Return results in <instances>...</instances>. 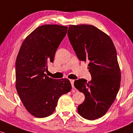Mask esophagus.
Listing matches in <instances>:
<instances>
[{
	"mask_svg": "<svg viewBox=\"0 0 133 133\" xmlns=\"http://www.w3.org/2000/svg\"><path fill=\"white\" fill-rule=\"evenodd\" d=\"M70 82H71V85H72V88H74V80H72V79H71V80H70Z\"/></svg>",
	"mask_w": 133,
	"mask_h": 133,
	"instance_id": "1",
	"label": "esophagus"
}]
</instances>
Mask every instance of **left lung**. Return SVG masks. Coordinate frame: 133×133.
Segmentation results:
<instances>
[{"mask_svg": "<svg viewBox=\"0 0 133 133\" xmlns=\"http://www.w3.org/2000/svg\"><path fill=\"white\" fill-rule=\"evenodd\" d=\"M68 35L78 59L89 63L92 77L89 82L84 79L74 81V87L85 96L77 111L86 119H96L108 112L119 89L116 50L110 37L94 25H70Z\"/></svg>", "mask_w": 133, "mask_h": 133, "instance_id": "1", "label": "left lung"}]
</instances>
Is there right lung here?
<instances>
[{
    "label": "right lung",
    "mask_w": 133,
    "mask_h": 133,
    "mask_svg": "<svg viewBox=\"0 0 133 133\" xmlns=\"http://www.w3.org/2000/svg\"><path fill=\"white\" fill-rule=\"evenodd\" d=\"M67 31L68 27L56 24L38 27L24 39L18 53L17 92L25 109L36 117L51 115L59 97L71 89L69 79H54L45 74Z\"/></svg>",
    "instance_id": "add662e5"
}]
</instances>
